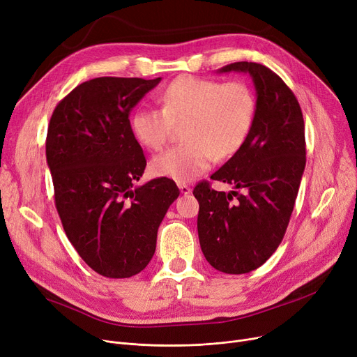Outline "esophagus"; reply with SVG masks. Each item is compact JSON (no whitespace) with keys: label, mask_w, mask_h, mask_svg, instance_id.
Segmentation results:
<instances>
[{"label":"esophagus","mask_w":357,"mask_h":357,"mask_svg":"<svg viewBox=\"0 0 357 357\" xmlns=\"http://www.w3.org/2000/svg\"><path fill=\"white\" fill-rule=\"evenodd\" d=\"M178 186H179V191H181V194H183V195H188V194H191V192H192V190H191V186H190V185H186V183H178Z\"/></svg>","instance_id":"obj_1"}]
</instances>
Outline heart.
I'll list each match as a JSON object with an SVG mask.
<instances>
[{
    "label": "heart",
    "mask_w": 357,
    "mask_h": 357,
    "mask_svg": "<svg viewBox=\"0 0 357 357\" xmlns=\"http://www.w3.org/2000/svg\"><path fill=\"white\" fill-rule=\"evenodd\" d=\"M162 108L139 107L130 117L135 139L150 150L165 146L176 124H183L182 144L150 162L155 176L191 182L211 167L215 155L230 158L248 142L256 116V98L245 82L222 84L179 77L160 93Z\"/></svg>",
    "instance_id": "b5f03b06"
}]
</instances>
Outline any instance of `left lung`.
I'll use <instances>...</instances> for the list:
<instances>
[{"label": "left lung", "mask_w": 357, "mask_h": 357, "mask_svg": "<svg viewBox=\"0 0 357 357\" xmlns=\"http://www.w3.org/2000/svg\"><path fill=\"white\" fill-rule=\"evenodd\" d=\"M227 72L250 75L256 116L245 146L211 179L243 192H218L201 182L194 195L205 259L220 272L241 275L264 265L285 236L305 169V127L294 92L273 70L255 62L217 70Z\"/></svg>", "instance_id": "obj_1"}]
</instances>
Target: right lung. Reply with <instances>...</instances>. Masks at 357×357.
Returning <instances> with one entry per match:
<instances>
[{"label": "right lung", "mask_w": 357, "mask_h": 357, "mask_svg": "<svg viewBox=\"0 0 357 357\" xmlns=\"http://www.w3.org/2000/svg\"><path fill=\"white\" fill-rule=\"evenodd\" d=\"M160 82L102 77L78 85L56 105L46 160L63 230L85 264L107 278L142 272L158 229L179 197L172 179L140 181L146 158L130 112Z\"/></svg>", "instance_id": "1"}]
</instances>
